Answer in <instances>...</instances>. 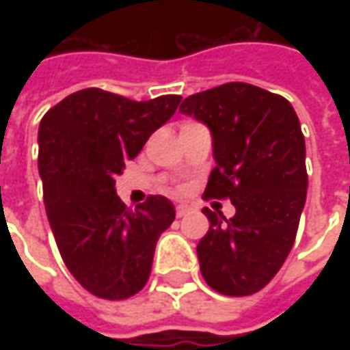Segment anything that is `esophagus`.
<instances>
[{"instance_id":"1","label":"esophagus","mask_w":350,"mask_h":350,"mask_svg":"<svg viewBox=\"0 0 350 350\" xmlns=\"http://www.w3.org/2000/svg\"><path fill=\"white\" fill-rule=\"evenodd\" d=\"M189 204H177V210H175V212H177V218H183V216H187V214H189Z\"/></svg>"}]
</instances>
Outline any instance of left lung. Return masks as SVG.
Listing matches in <instances>:
<instances>
[{"label": "left lung", "mask_w": 350, "mask_h": 350, "mask_svg": "<svg viewBox=\"0 0 350 350\" xmlns=\"http://www.w3.org/2000/svg\"><path fill=\"white\" fill-rule=\"evenodd\" d=\"M212 134L204 196L230 198L235 214L204 208L210 228L196 255L206 284L226 296H249L271 282L294 245L306 204V142L284 97L232 81L195 93L179 107Z\"/></svg>", "instance_id": "left-lung-1"}]
</instances>
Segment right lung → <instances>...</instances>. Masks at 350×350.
Returning <instances> with one entry per match:
<instances>
[{
    "label": "right lung",
    "mask_w": 350,
    "mask_h": 350,
    "mask_svg": "<svg viewBox=\"0 0 350 350\" xmlns=\"http://www.w3.org/2000/svg\"><path fill=\"white\" fill-rule=\"evenodd\" d=\"M179 103V95L132 101L89 88L40 120L38 173L48 222L70 273L99 298L126 300L146 286L155 243L175 220L165 196H148L130 210L115 185Z\"/></svg>",
    "instance_id": "obj_1"
}]
</instances>
